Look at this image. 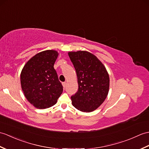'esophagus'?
<instances>
[{
  "instance_id": "1",
  "label": "esophagus",
  "mask_w": 149,
  "mask_h": 149,
  "mask_svg": "<svg viewBox=\"0 0 149 149\" xmlns=\"http://www.w3.org/2000/svg\"><path fill=\"white\" fill-rule=\"evenodd\" d=\"M66 84H67L66 82H62V85H63V87L64 88H65V86H66Z\"/></svg>"
}]
</instances>
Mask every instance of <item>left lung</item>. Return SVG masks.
Listing matches in <instances>:
<instances>
[{"label":"left lung","instance_id":"1","mask_svg":"<svg viewBox=\"0 0 149 149\" xmlns=\"http://www.w3.org/2000/svg\"><path fill=\"white\" fill-rule=\"evenodd\" d=\"M77 77L79 89L71 96L75 108L83 112L97 109L109 91L110 79L105 67L95 55L86 51L68 52Z\"/></svg>","mask_w":149,"mask_h":149}]
</instances>
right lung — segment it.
I'll list each match as a JSON object with an SVG mask.
<instances>
[{"instance_id":"right-lung-1","label":"right lung","mask_w":149,"mask_h":149,"mask_svg":"<svg viewBox=\"0 0 149 149\" xmlns=\"http://www.w3.org/2000/svg\"><path fill=\"white\" fill-rule=\"evenodd\" d=\"M58 51L46 50L34 55L24 65L20 75L24 95L36 108L53 106L63 92L54 64Z\"/></svg>"}]
</instances>
